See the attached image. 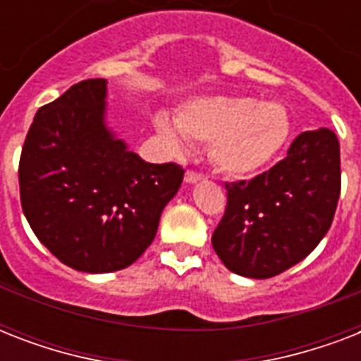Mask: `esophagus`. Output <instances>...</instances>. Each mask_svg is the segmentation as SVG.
Segmentation results:
<instances>
[{
	"instance_id": "obj_1",
	"label": "esophagus",
	"mask_w": 361,
	"mask_h": 361,
	"mask_svg": "<svg viewBox=\"0 0 361 361\" xmlns=\"http://www.w3.org/2000/svg\"><path fill=\"white\" fill-rule=\"evenodd\" d=\"M204 178H206V176H204V172H198V170L189 169L185 172V181H187V183H197V181L204 180Z\"/></svg>"
}]
</instances>
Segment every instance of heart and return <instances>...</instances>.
Masks as SVG:
<instances>
[{
  "label": "heart",
  "instance_id": "heart-1",
  "mask_svg": "<svg viewBox=\"0 0 361 361\" xmlns=\"http://www.w3.org/2000/svg\"><path fill=\"white\" fill-rule=\"evenodd\" d=\"M174 127L159 118L157 129L172 144L212 142V159L231 176H252L274 161L290 136L283 104L249 97H202L183 104Z\"/></svg>",
  "mask_w": 361,
  "mask_h": 361
}]
</instances>
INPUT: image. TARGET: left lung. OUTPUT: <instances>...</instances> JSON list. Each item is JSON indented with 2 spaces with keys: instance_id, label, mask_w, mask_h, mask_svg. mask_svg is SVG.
<instances>
[{
  "instance_id": "8db88e82",
  "label": "left lung",
  "mask_w": 361,
  "mask_h": 361,
  "mask_svg": "<svg viewBox=\"0 0 361 361\" xmlns=\"http://www.w3.org/2000/svg\"><path fill=\"white\" fill-rule=\"evenodd\" d=\"M225 187V214L212 236L217 257L252 279L283 274L330 231L341 195L339 140L331 129L305 130L271 169Z\"/></svg>"
}]
</instances>
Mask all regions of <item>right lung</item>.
<instances>
[{"label":"right lung","mask_w":361,"mask_h":361,"mask_svg":"<svg viewBox=\"0 0 361 361\" xmlns=\"http://www.w3.org/2000/svg\"><path fill=\"white\" fill-rule=\"evenodd\" d=\"M106 80L71 86L37 110L18 164L31 231L71 268L109 274L135 262L185 170L129 152L104 127Z\"/></svg>","instance_id":"add662e5"}]
</instances>
